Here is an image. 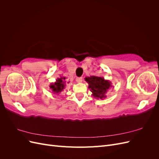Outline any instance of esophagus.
I'll return each instance as SVG.
<instances>
[{"label":"esophagus","instance_id":"1","mask_svg":"<svg viewBox=\"0 0 159 159\" xmlns=\"http://www.w3.org/2000/svg\"><path fill=\"white\" fill-rule=\"evenodd\" d=\"M75 80L78 83H81V82H82V81H83V78H81V77H80V78H77L75 79Z\"/></svg>","mask_w":159,"mask_h":159}]
</instances>
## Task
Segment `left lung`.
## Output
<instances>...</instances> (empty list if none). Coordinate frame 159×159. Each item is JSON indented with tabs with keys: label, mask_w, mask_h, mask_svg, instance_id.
<instances>
[{
	"label": "left lung",
	"mask_w": 159,
	"mask_h": 159,
	"mask_svg": "<svg viewBox=\"0 0 159 159\" xmlns=\"http://www.w3.org/2000/svg\"><path fill=\"white\" fill-rule=\"evenodd\" d=\"M85 80L89 84L88 88L92 92L91 95L98 99L106 98L107 92L112 87L111 82L109 80H105L102 77L92 75L86 77Z\"/></svg>",
	"instance_id": "1"
}]
</instances>
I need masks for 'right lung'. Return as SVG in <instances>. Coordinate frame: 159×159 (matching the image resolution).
Masks as SVG:
<instances>
[{
  "label": "right lung",
  "instance_id": "right-lung-1",
  "mask_svg": "<svg viewBox=\"0 0 159 159\" xmlns=\"http://www.w3.org/2000/svg\"><path fill=\"white\" fill-rule=\"evenodd\" d=\"M66 77H61V78H57L54 83H52L50 84V88L52 91V93L59 95L61 91H64L66 86Z\"/></svg>",
  "mask_w": 159,
  "mask_h": 159
}]
</instances>
